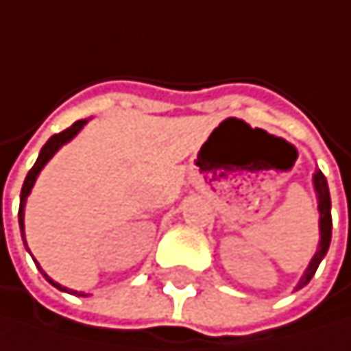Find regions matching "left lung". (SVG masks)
<instances>
[{
	"label": "left lung",
	"instance_id": "1",
	"mask_svg": "<svg viewBox=\"0 0 351 351\" xmlns=\"http://www.w3.org/2000/svg\"><path fill=\"white\" fill-rule=\"evenodd\" d=\"M314 187H316V193H318V210H320V248L318 252L314 254L312 263L305 269V276L301 278L299 282V289H303L312 276L316 274L320 261L324 259V254L328 250V244H330V229H332V219H330V193H328V183H326V177L318 170L314 174Z\"/></svg>",
	"mask_w": 351,
	"mask_h": 351
}]
</instances>
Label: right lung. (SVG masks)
<instances>
[{"label": "right lung", "mask_w": 351, "mask_h": 351, "mask_svg": "<svg viewBox=\"0 0 351 351\" xmlns=\"http://www.w3.org/2000/svg\"><path fill=\"white\" fill-rule=\"evenodd\" d=\"M84 124H86V119H80V122H75L73 126H69L66 130H62V132H58V134H54V136H50L48 138V143L42 147V152H39V158H37V162L33 164V168L29 170V174H27V179H25V183H23V191H21V208H19V223H21V234H23V219H25V202H27V195H29V191H31V187H33V183H35V179H37V174H39V170H42L44 166H46V162L60 149V147L66 143V141H71L82 128H84ZM25 246H27V242H25ZM46 276V274H44ZM48 278V276H46ZM48 282L50 285H54L56 289H60V291H66L64 287H60V285H56V282H52L50 278H48Z\"/></svg>", "instance_id": "add662e5"}]
</instances>
